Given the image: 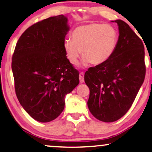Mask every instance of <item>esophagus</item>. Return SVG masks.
<instances>
[{
    "instance_id": "obj_1",
    "label": "esophagus",
    "mask_w": 152,
    "mask_h": 152,
    "mask_svg": "<svg viewBox=\"0 0 152 152\" xmlns=\"http://www.w3.org/2000/svg\"><path fill=\"white\" fill-rule=\"evenodd\" d=\"M80 82L81 83L84 82V73L83 72H81L80 73Z\"/></svg>"
}]
</instances>
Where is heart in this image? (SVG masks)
<instances>
[{
    "label": "heart",
    "mask_w": 152,
    "mask_h": 152,
    "mask_svg": "<svg viewBox=\"0 0 152 152\" xmlns=\"http://www.w3.org/2000/svg\"><path fill=\"white\" fill-rule=\"evenodd\" d=\"M118 39L117 30L112 26L89 23L75 29L72 32L71 39H66L63 48L72 65L78 64L81 52L84 57V65L90 62L94 65H99L107 61L113 55Z\"/></svg>",
    "instance_id": "heart-1"
}]
</instances>
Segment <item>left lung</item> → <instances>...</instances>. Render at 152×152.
Wrapping results in <instances>:
<instances>
[{
  "label": "left lung",
  "instance_id": "1",
  "mask_svg": "<svg viewBox=\"0 0 152 152\" xmlns=\"http://www.w3.org/2000/svg\"><path fill=\"white\" fill-rule=\"evenodd\" d=\"M114 22L118 26L119 37L113 54L104 63L89 68L84 75L90 90L89 111L104 122L116 121L125 115L146 72L142 40L123 20Z\"/></svg>",
  "mask_w": 152,
  "mask_h": 152
}]
</instances>
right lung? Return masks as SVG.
<instances>
[{"label": "right lung", "mask_w": 152, "mask_h": 152, "mask_svg": "<svg viewBox=\"0 0 152 152\" xmlns=\"http://www.w3.org/2000/svg\"><path fill=\"white\" fill-rule=\"evenodd\" d=\"M67 23L66 16L58 15L32 25L20 37L12 56L16 96L25 111L41 122L61 113L65 96L80 82L63 48Z\"/></svg>", "instance_id": "1"}]
</instances>
